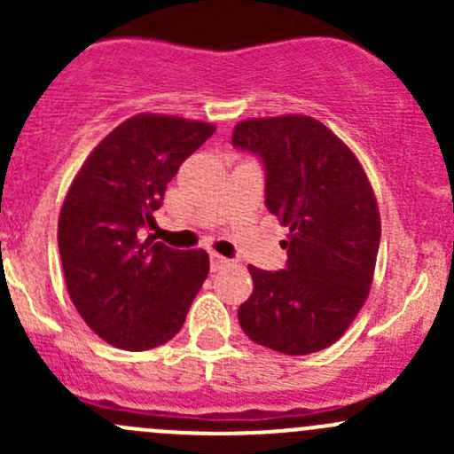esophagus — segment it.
<instances>
[{
	"instance_id": "obj_1",
	"label": "esophagus",
	"mask_w": 454,
	"mask_h": 454,
	"mask_svg": "<svg viewBox=\"0 0 454 454\" xmlns=\"http://www.w3.org/2000/svg\"><path fill=\"white\" fill-rule=\"evenodd\" d=\"M228 265H231V261H228L226 256H222L217 253H210V270H213V272H219V270L228 268Z\"/></svg>"
}]
</instances>
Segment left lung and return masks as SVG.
<instances>
[{"instance_id":"left-lung-1","label":"left lung","mask_w":454,"mask_h":454,"mask_svg":"<svg viewBox=\"0 0 454 454\" xmlns=\"http://www.w3.org/2000/svg\"><path fill=\"white\" fill-rule=\"evenodd\" d=\"M232 146L261 160L265 206L290 226L278 272L248 265L253 294L239 325L256 345L305 356L333 345L360 312L373 281L380 213L349 146L309 116L254 118Z\"/></svg>"}]
</instances>
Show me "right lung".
<instances>
[{"mask_svg":"<svg viewBox=\"0 0 454 454\" xmlns=\"http://www.w3.org/2000/svg\"><path fill=\"white\" fill-rule=\"evenodd\" d=\"M215 127L140 114L96 146L59 217V254L81 318L105 342L145 351L171 340L208 277L204 250L145 237L180 164Z\"/></svg>","mask_w":454,"mask_h":454,"instance_id":"right-lung-1","label":"right lung"}]
</instances>
